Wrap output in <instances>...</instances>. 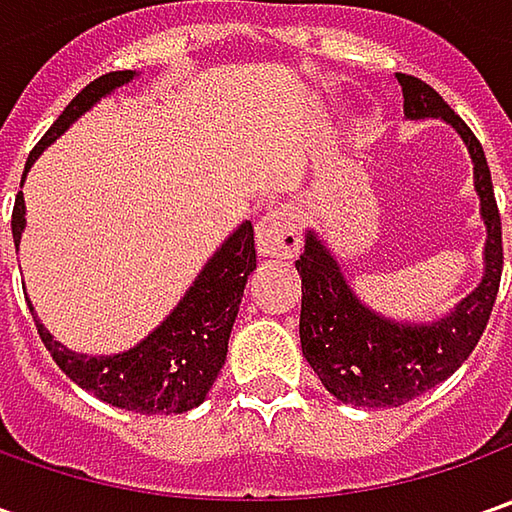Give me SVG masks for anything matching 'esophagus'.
<instances>
[{
	"label": "esophagus",
	"instance_id": "1",
	"mask_svg": "<svg viewBox=\"0 0 512 512\" xmlns=\"http://www.w3.org/2000/svg\"><path fill=\"white\" fill-rule=\"evenodd\" d=\"M256 247L267 259H290L302 247V230L290 207H270L256 225Z\"/></svg>",
	"mask_w": 512,
	"mask_h": 512
}]
</instances>
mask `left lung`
Returning <instances> with one entry per match:
<instances>
[{
  "mask_svg": "<svg viewBox=\"0 0 512 512\" xmlns=\"http://www.w3.org/2000/svg\"><path fill=\"white\" fill-rule=\"evenodd\" d=\"M396 79L402 85L407 119H444L467 145L487 227L484 276L439 322L399 325L359 302L333 253L307 230L305 253L296 262L302 276V353L327 393L356 407H399L453 376L482 339L502 282V216L479 139L427 82L407 73H396Z\"/></svg>",
  "mask_w": 512,
  "mask_h": 512,
  "instance_id": "1",
  "label": "left lung"
}]
</instances>
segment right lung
Listing matches in <instances>:
<instances>
[{
  "label": "right lung",
  "instance_id": "obj_1",
  "mask_svg": "<svg viewBox=\"0 0 512 512\" xmlns=\"http://www.w3.org/2000/svg\"><path fill=\"white\" fill-rule=\"evenodd\" d=\"M133 76H136L133 70H113L93 79L88 88L79 90L70 99L68 108L62 110V116L39 139V145L30 150L25 173L36 162V156L48 148L50 142H56L85 110L93 108L102 96L128 85ZM25 173H22V182H25ZM10 227H13V242L19 250V239L25 230L22 193L16 196ZM253 270H256L253 225L242 222L227 236L225 245L207 259L202 273L182 296V302L173 307L168 319L136 347L116 356L73 353L62 342H56L45 325H39L36 316L33 322L53 362L62 367L68 379H73L82 390L93 393L96 399L122 407V410L145 413V416L185 413L205 402L207 390L213 387L225 364L227 339L242 305L247 276Z\"/></svg>",
  "mask_w": 512,
  "mask_h": 512
}]
</instances>
